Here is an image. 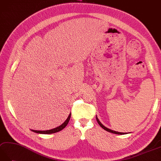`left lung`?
Wrapping results in <instances>:
<instances>
[{
  "mask_svg": "<svg viewBox=\"0 0 161 161\" xmlns=\"http://www.w3.org/2000/svg\"><path fill=\"white\" fill-rule=\"evenodd\" d=\"M96 119H97V121L98 122L99 125L101 127H102V128L103 129H104L105 130H106V131H108V132H111V133H113V134H127V133H124V132H116V131H114V130H110V129H109V128H106V127L104 126V125L102 124V123L99 121V120L98 119L97 117H96Z\"/></svg>",
  "mask_w": 161,
  "mask_h": 161,
  "instance_id": "obj_1",
  "label": "left lung"
}]
</instances>
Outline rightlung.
Wrapping results in <instances>:
<instances>
[{"label":"right lung","instance_id":"obj_1","mask_svg":"<svg viewBox=\"0 0 161 161\" xmlns=\"http://www.w3.org/2000/svg\"><path fill=\"white\" fill-rule=\"evenodd\" d=\"M70 115H71V113L69 114L68 118L66 119V120L61 125H59L55 128L51 129L49 130H43V131H41V130H31L33 132L38 133V134H53V133L58 132L59 131H61V130L64 128L67 125V124H68V123H69V121L70 120Z\"/></svg>","mask_w":161,"mask_h":161}]
</instances>
